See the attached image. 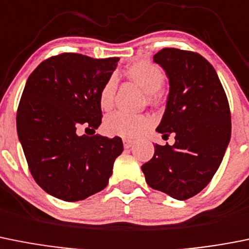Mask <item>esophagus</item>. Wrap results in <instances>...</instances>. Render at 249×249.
Segmentation results:
<instances>
[{"mask_svg":"<svg viewBox=\"0 0 249 249\" xmlns=\"http://www.w3.org/2000/svg\"><path fill=\"white\" fill-rule=\"evenodd\" d=\"M134 141L129 140V138H123V145H124V148H131L132 145H133Z\"/></svg>","mask_w":249,"mask_h":249,"instance_id":"obj_1","label":"esophagus"}]
</instances>
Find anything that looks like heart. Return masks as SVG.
<instances>
[{
	"label": "heart",
	"instance_id": "b5f03b06",
	"mask_svg": "<svg viewBox=\"0 0 249 249\" xmlns=\"http://www.w3.org/2000/svg\"><path fill=\"white\" fill-rule=\"evenodd\" d=\"M124 74L149 92V101L156 100V92L164 83V72L160 68L141 60L131 64L124 69ZM116 90V79L108 77L100 91L99 102L102 109H108L112 106L113 95ZM152 126V120L145 115H129L124 112H115L105 120L104 129L108 136H117L122 138H136L144 133Z\"/></svg>",
	"mask_w": 249,
	"mask_h": 249
}]
</instances>
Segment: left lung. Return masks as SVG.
Here are the masks:
<instances>
[{
	"label": "left lung",
	"instance_id": "left-lung-1",
	"mask_svg": "<svg viewBox=\"0 0 249 249\" xmlns=\"http://www.w3.org/2000/svg\"><path fill=\"white\" fill-rule=\"evenodd\" d=\"M169 77L170 92L157 131L175 143L154 145L142 165L152 189L188 200L211 181L231 138V111L217 72L191 50L164 48L153 56Z\"/></svg>",
	"mask_w": 249,
	"mask_h": 249
}]
</instances>
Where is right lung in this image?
<instances>
[{"instance_id":"right-lung-1","label":"right lung","mask_w":249,"mask_h":249,"mask_svg":"<svg viewBox=\"0 0 249 249\" xmlns=\"http://www.w3.org/2000/svg\"><path fill=\"white\" fill-rule=\"evenodd\" d=\"M120 58L93 59L79 53L50 56L29 75L17 109V132L29 172L44 191L79 201L108 184L120 137L95 133L101 124L99 96Z\"/></svg>"}]
</instances>
